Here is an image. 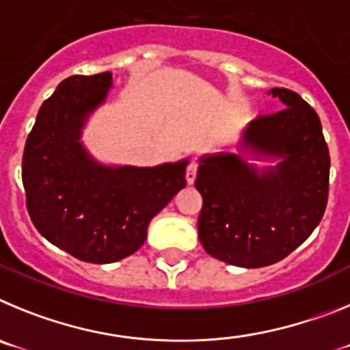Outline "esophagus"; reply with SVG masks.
Instances as JSON below:
<instances>
[{"mask_svg":"<svg viewBox=\"0 0 350 350\" xmlns=\"http://www.w3.org/2000/svg\"><path fill=\"white\" fill-rule=\"evenodd\" d=\"M196 173H198V161L191 159L187 168H185V180H187V184L189 185L194 184V180H196Z\"/></svg>","mask_w":350,"mask_h":350,"instance_id":"esophagus-1","label":"esophagus"}]
</instances>
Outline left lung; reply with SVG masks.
<instances>
[{
  "mask_svg": "<svg viewBox=\"0 0 350 350\" xmlns=\"http://www.w3.org/2000/svg\"><path fill=\"white\" fill-rule=\"evenodd\" d=\"M270 92L286 107L252 120L242 145L284 161L258 173L240 154L208 156L194 182L203 198L200 242L212 258L234 267L284 259L310 237L326 210L329 150L319 116L298 92Z\"/></svg>",
  "mask_w": 350,
  "mask_h": 350,
  "instance_id": "8db88e82",
  "label": "left lung"
}]
</instances>
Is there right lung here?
Here are the masks:
<instances>
[{"mask_svg": "<svg viewBox=\"0 0 350 350\" xmlns=\"http://www.w3.org/2000/svg\"><path fill=\"white\" fill-rule=\"evenodd\" d=\"M108 88L110 71L64 79L40 107L23 156L26 206L38 233L96 265L137 252L150 219L187 184V161L110 168L89 157L80 131Z\"/></svg>", "mask_w": 350, "mask_h": 350, "instance_id": "obj_1", "label": "right lung"}]
</instances>
